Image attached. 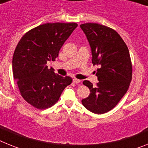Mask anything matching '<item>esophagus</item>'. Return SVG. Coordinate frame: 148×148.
<instances>
[{
    "label": "esophagus",
    "instance_id": "1",
    "mask_svg": "<svg viewBox=\"0 0 148 148\" xmlns=\"http://www.w3.org/2000/svg\"><path fill=\"white\" fill-rule=\"evenodd\" d=\"M73 83H74V84H80V80H79V79H77V78H74V79H73Z\"/></svg>",
    "mask_w": 148,
    "mask_h": 148
}]
</instances>
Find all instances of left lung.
Instances as JSON below:
<instances>
[{
  "mask_svg": "<svg viewBox=\"0 0 148 148\" xmlns=\"http://www.w3.org/2000/svg\"><path fill=\"white\" fill-rule=\"evenodd\" d=\"M80 28L91 47L92 63L100 67L95 74L99 80L95 86L88 80L83 82L90 94L82 104L94 114H105L118 104L129 89L132 75L130 52L112 28L98 23H85Z\"/></svg>",
  "mask_w": 148,
  "mask_h": 148,
  "instance_id": "obj_1",
  "label": "left lung"
}]
</instances>
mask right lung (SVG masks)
<instances>
[{"label": "right lung", "mask_w": 148, "mask_h": 148, "mask_svg": "<svg viewBox=\"0 0 148 148\" xmlns=\"http://www.w3.org/2000/svg\"><path fill=\"white\" fill-rule=\"evenodd\" d=\"M77 24L46 23L30 30L17 44L13 56V77L22 98L38 109H46L59 101L70 77L55 74L48 62L55 61L60 49Z\"/></svg>", "instance_id": "add662e5"}]
</instances>
